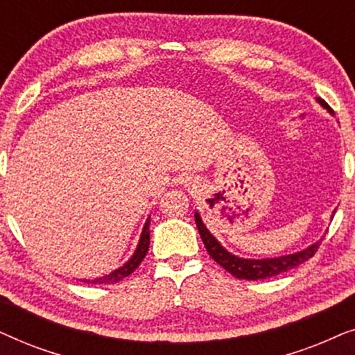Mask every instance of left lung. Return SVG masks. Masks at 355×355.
Segmentation results:
<instances>
[{
	"instance_id": "1",
	"label": "left lung",
	"mask_w": 355,
	"mask_h": 355,
	"mask_svg": "<svg viewBox=\"0 0 355 355\" xmlns=\"http://www.w3.org/2000/svg\"><path fill=\"white\" fill-rule=\"evenodd\" d=\"M320 105L323 108H327L329 113H333V110L329 108L328 103L324 100H318ZM196 225L197 230L200 232V237L205 244V249L208 252V255L211 257L213 260L216 261L218 265H221L226 271H230L232 276L239 279H266L271 278V276L281 275L284 271H289L299 266L304 261H307L309 259L317 254L320 244L322 241H318L317 244L310 245L309 249H305L302 252H297V254H291V255H284V257H276V259H266V260H247V259H239V257H234L230 252H226L223 247L220 245L215 237L210 234V231L207 230L205 225L202 223V218L198 216V213H196Z\"/></svg>"
}]
</instances>
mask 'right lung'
Segmentation results:
<instances>
[{
    "mask_svg": "<svg viewBox=\"0 0 355 355\" xmlns=\"http://www.w3.org/2000/svg\"><path fill=\"white\" fill-rule=\"evenodd\" d=\"M150 218L145 223L144 226V231H142V236H140V241H139V245H137V250H135V254L132 255V259H130L128 263L121 266V268L114 270L113 273L106 275V276H101V278H96V279H84V283H89V284H114L121 281L125 276H129L130 273H134V270L137 268V266L142 263V260L145 259V255H147L148 252V245H150Z\"/></svg>",
    "mask_w": 355,
    "mask_h": 355,
    "instance_id": "obj_1",
    "label": "right lung"
}]
</instances>
